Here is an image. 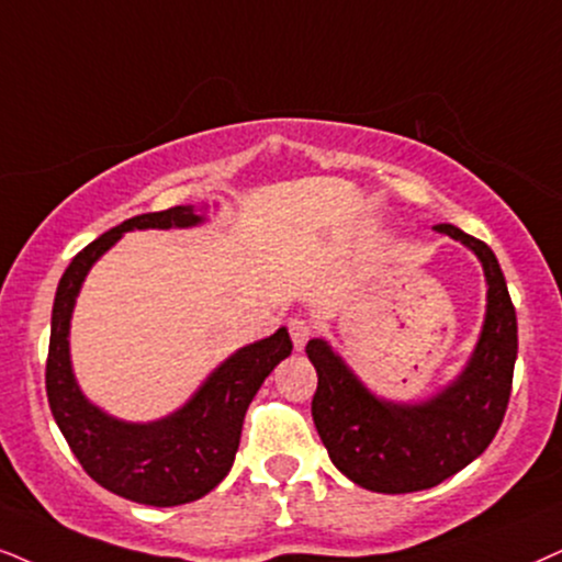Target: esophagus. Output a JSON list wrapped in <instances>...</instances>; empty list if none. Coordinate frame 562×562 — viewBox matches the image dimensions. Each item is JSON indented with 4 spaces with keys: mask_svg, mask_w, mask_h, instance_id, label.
<instances>
[{
    "mask_svg": "<svg viewBox=\"0 0 562 562\" xmlns=\"http://www.w3.org/2000/svg\"><path fill=\"white\" fill-rule=\"evenodd\" d=\"M288 331H290V337H293L295 350H303L305 342L311 339V334H314V326L305 322V318L295 316V318H290V322H288Z\"/></svg>",
    "mask_w": 562,
    "mask_h": 562,
    "instance_id": "34e87169",
    "label": "esophagus"
}]
</instances>
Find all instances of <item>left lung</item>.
Returning a JSON list of instances; mask_svg holds the SVG:
<instances>
[{
    "label": "left lung",
    "mask_w": 562,
    "mask_h": 562,
    "mask_svg": "<svg viewBox=\"0 0 562 562\" xmlns=\"http://www.w3.org/2000/svg\"><path fill=\"white\" fill-rule=\"evenodd\" d=\"M436 231L470 246L487 277L485 326L457 383L425 404L381 402L329 345L322 339L305 345L318 375L311 402L318 436L334 467L373 493H417L464 470L495 438L510 400L518 334L498 259L485 240L449 223L436 225Z\"/></svg>",
    "instance_id": "8db88e82"
}]
</instances>
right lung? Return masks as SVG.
<instances>
[{"label": "right lung", "instance_id": "right-lung-1", "mask_svg": "<svg viewBox=\"0 0 562 562\" xmlns=\"http://www.w3.org/2000/svg\"><path fill=\"white\" fill-rule=\"evenodd\" d=\"M199 220L202 217L191 207H168L124 220L77 254L72 265L64 269L54 297L46 358V396L54 420L82 470L98 485L126 501L158 508L202 498L231 472L248 404L274 366L293 350L288 329H277L272 337L231 355L189 404L150 425L119 423L85 400L69 366L67 334L85 274L122 233L189 228Z\"/></svg>", "mask_w": 562, "mask_h": 562}]
</instances>
